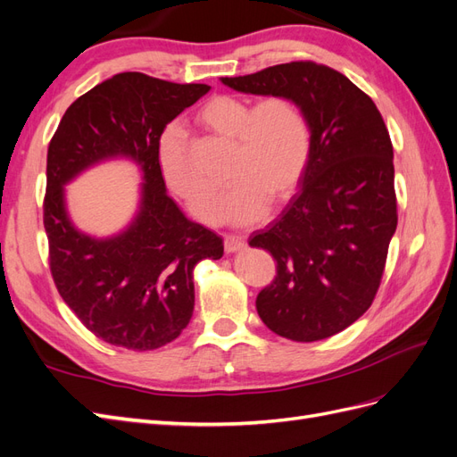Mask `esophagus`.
<instances>
[{
  "label": "esophagus",
  "instance_id": "1",
  "mask_svg": "<svg viewBox=\"0 0 457 457\" xmlns=\"http://www.w3.org/2000/svg\"><path fill=\"white\" fill-rule=\"evenodd\" d=\"M244 247V238L242 237H234V234H228V237H225V252L232 253L237 250H242Z\"/></svg>",
  "mask_w": 457,
  "mask_h": 457
}]
</instances>
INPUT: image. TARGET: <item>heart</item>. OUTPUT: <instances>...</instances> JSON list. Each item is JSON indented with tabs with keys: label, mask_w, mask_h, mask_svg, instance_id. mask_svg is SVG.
Masks as SVG:
<instances>
[{
	"label": "heart",
	"mask_w": 457,
	"mask_h": 457,
	"mask_svg": "<svg viewBox=\"0 0 457 457\" xmlns=\"http://www.w3.org/2000/svg\"><path fill=\"white\" fill-rule=\"evenodd\" d=\"M205 129L237 143L225 202V219L250 225L292 192L311 154L309 121L295 101L267 95L252 104L242 96L219 95L196 114ZM158 168L165 185L202 223H219L223 192L192 162L181 129H165L158 141Z\"/></svg>",
	"instance_id": "b5f03b06"
}]
</instances>
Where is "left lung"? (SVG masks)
<instances>
[{
    "label": "left lung",
    "mask_w": 457,
    "mask_h": 457,
    "mask_svg": "<svg viewBox=\"0 0 457 457\" xmlns=\"http://www.w3.org/2000/svg\"><path fill=\"white\" fill-rule=\"evenodd\" d=\"M223 84L289 96L309 121L311 154L297 195L247 240L276 261L274 280L255 307L286 339L336 336L376 299L396 230L393 143L381 112L347 76L312 61L223 78Z\"/></svg>",
    "instance_id": "8db88e82"
}]
</instances>
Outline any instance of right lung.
I'll return each mask as SVG.
<instances>
[{
  "label": "right lung",
  "instance_id": "obj_1",
  "mask_svg": "<svg viewBox=\"0 0 457 457\" xmlns=\"http://www.w3.org/2000/svg\"><path fill=\"white\" fill-rule=\"evenodd\" d=\"M207 91L116 74L68 106L49 143L44 227L53 282L79 322L114 347L154 351L181 336L195 311V267L223 255V238L165 195L156 156L165 126ZM112 155L142 165V212L120 237L95 241L67 219L62 185Z\"/></svg>",
  "mask_w": 457,
  "mask_h": 457
}]
</instances>
